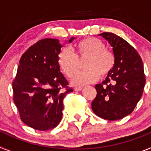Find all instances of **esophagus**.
<instances>
[{"instance_id":"34e87169","label":"esophagus","mask_w":151,"mask_h":151,"mask_svg":"<svg viewBox=\"0 0 151 151\" xmlns=\"http://www.w3.org/2000/svg\"><path fill=\"white\" fill-rule=\"evenodd\" d=\"M82 89V87H75L74 90L76 91H81Z\"/></svg>"}]
</instances>
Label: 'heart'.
<instances>
[{
	"label": "heart",
	"instance_id": "b5f03b06",
	"mask_svg": "<svg viewBox=\"0 0 151 151\" xmlns=\"http://www.w3.org/2000/svg\"><path fill=\"white\" fill-rule=\"evenodd\" d=\"M88 57L84 66L86 69L76 75L75 85H83L105 78L115 66L116 58L113 52L106 48L104 41L95 37H88L77 42L71 48H63L57 57V63L63 73L72 78L78 71L79 61Z\"/></svg>",
	"mask_w": 151,
	"mask_h": 151
}]
</instances>
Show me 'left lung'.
Listing matches in <instances>:
<instances>
[{
	"mask_svg": "<svg viewBox=\"0 0 151 151\" xmlns=\"http://www.w3.org/2000/svg\"><path fill=\"white\" fill-rule=\"evenodd\" d=\"M103 36L113 47L115 66L102 82L95 85L97 95L92 110L106 120H118L132 113L141 99L145 85L143 63L138 51L129 42L112 32Z\"/></svg>",
	"mask_w": 151,
	"mask_h": 151,
	"instance_id": "obj_1",
	"label": "left lung"
}]
</instances>
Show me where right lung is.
<instances>
[{
	"label": "right lung",
	"mask_w": 151,
	"mask_h": 151,
	"mask_svg": "<svg viewBox=\"0 0 151 151\" xmlns=\"http://www.w3.org/2000/svg\"><path fill=\"white\" fill-rule=\"evenodd\" d=\"M61 47L59 40L52 38L29 47L21 57L12 83L21 120L36 130L57 126L62 119L63 98L73 91L57 63Z\"/></svg>",
	"instance_id": "1"
}]
</instances>
